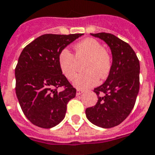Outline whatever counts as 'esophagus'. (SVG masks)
I'll list each match as a JSON object with an SVG mask.
<instances>
[{
  "mask_svg": "<svg viewBox=\"0 0 155 155\" xmlns=\"http://www.w3.org/2000/svg\"><path fill=\"white\" fill-rule=\"evenodd\" d=\"M83 92H84V91H82V90H79V89H78L77 91H76V95L77 96L81 95V94H82Z\"/></svg>",
  "mask_w": 155,
  "mask_h": 155,
  "instance_id": "obj_1",
  "label": "esophagus"
}]
</instances>
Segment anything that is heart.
<instances>
[{"label": "heart", "mask_w": 155, "mask_h": 155, "mask_svg": "<svg viewBox=\"0 0 155 155\" xmlns=\"http://www.w3.org/2000/svg\"><path fill=\"white\" fill-rule=\"evenodd\" d=\"M74 49V57L67 49L63 50L58 56L60 70L69 80L75 75L78 63L85 62L82 65L85 73L74 78V86L79 89H88L98 83L99 77H107L111 69L112 59L99 41L87 38L77 43Z\"/></svg>", "instance_id": "1"}]
</instances>
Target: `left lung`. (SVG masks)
Masks as SVG:
<instances>
[{"label":"left lung","mask_w":155,"mask_h":155,"mask_svg":"<svg viewBox=\"0 0 155 155\" xmlns=\"http://www.w3.org/2000/svg\"><path fill=\"white\" fill-rule=\"evenodd\" d=\"M108 45L112 65L103 85L94 89L97 102L86 109L88 120L102 128L120 125L130 114L139 91V60L130 46L112 34H91Z\"/></svg>","instance_id":"1"}]
</instances>
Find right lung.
<instances>
[{
    "label": "right lung",
    "instance_id": "right-lung-1",
    "mask_svg": "<svg viewBox=\"0 0 155 155\" xmlns=\"http://www.w3.org/2000/svg\"><path fill=\"white\" fill-rule=\"evenodd\" d=\"M82 34L41 35L27 45L15 69L16 95L25 115L35 126L51 128L65 117L76 90L61 72L60 52ZM58 87L64 90L58 92Z\"/></svg>",
    "mask_w": 155,
    "mask_h": 155
}]
</instances>
